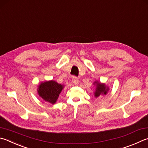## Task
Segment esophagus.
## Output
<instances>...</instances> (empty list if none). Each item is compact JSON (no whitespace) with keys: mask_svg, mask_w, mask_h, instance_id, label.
I'll use <instances>...</instances> for the list:
<instances>
[{"mask_svg":"<svg viewBox=\"0 0 148 148\" xmlns=\"http://www.w3.org/2000/svg\"><path fill=\"white\" fill-rule=\"evenodd\" d=\"M72 82H73L74 84L76 85H77L79 84L78 79H77V77H75V76H74L73 77H72Z\"/></svg>","mask_w":148,"mask_h":148,"instance_id":"esophagus-1","label":"esophagus"}]
</instances>
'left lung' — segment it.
<instances>
[{
	"instance_id": "left-lung-1",
	"label": "left lung",
	"mask_w": 148,
	"mask_h": 148,
	"mask_svg": "<svg viewBox=\"0 0 148 148\" xmlns=\"http://www.w3.org/2000/svg\"><path fill=\"white\" fill-rule=\"evenodd\" d=\"M93 85L95 86V91L94 92L95 98H98L103 95H106L109 90V87H107L105 83H101L98 81L94 82Z\"/></svg>"
}]
</instances>
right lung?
<instances>
[{
	"instance_id": "1",
	"label": "right lung",
	"mask_w": 148,
	"mask_h": 148,
	"mask_svg": "<svg viewBox=\"0 0 148 148\" xmlns=\"http://www.w3.org/2000/svg\"><path fill=\"white\" fill-rule=\"evenodd\" d=\"M63 88V85L59 84L53 80H50L40 83L37 88V93L45 101L55 104Z\"/></svg>"
}]
</instances>
